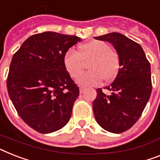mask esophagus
Returning a JSON list of instances; mask_svg holds the SVG:
<instances>
[{
	"label": "esophagus",
	"mask_w": 160,
	"mask_h": 160,
	"mask_svg": "<svg viewBox=\"0 0 160 160\" xmlns=\"http://www.w3.org/2000/svg\"><path fill=\"white\" fill-rule=\"evenodd\" d=\"M85 90V87H83V86H80V93H83Z\"/></svg>",
	"instance_id": "esophagus-1"
}]
</instances>
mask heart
Wrapping results in <instances>:
<instances>
[{
	"mask_svg": "<svg viewBox=\"0 0 160 160\" xmlns=\"http://www.w3.org/2000/svg\"><path fill=\"white\" fill-rule=\"evenodd\" d=\"M88 62L89 71L80 76L85 66L84 63ZM63 63L71 77L80 76L76 81L84 86L98 84L102 79L109 82L116 77L121 66L118 53L112 50L109 44L100 40L80 45L78 52L70 48L65 53Z\"/></svg>",
	"mask_w": 160,
	"mask_h": 160,
	"instance_id": "obj_1",
	"label": "heart"
}]
</instances>
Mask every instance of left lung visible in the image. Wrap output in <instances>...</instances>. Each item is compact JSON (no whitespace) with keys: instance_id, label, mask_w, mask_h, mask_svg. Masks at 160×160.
I'll use <instances>...</instances> for the list:
<instances>
[{"instance_id":"left-lung-1","label":"left lung","mask_w":160,"mask_h":160,"mask_svg":"<svg viewBox=\"0 0 160 160\" xmlns=\"http://www.w3.org/2000/svg\"><path fill=\"white\" fill-rule=\"evenodd\" d=\"M112 44L119 55L121 68L115 80L104 89H98L93 102V114L101 127L122 133L137 122L150 99L152 91L150 64L141 46L119 33L94 37Z\"/></svg>"}]
</instances>
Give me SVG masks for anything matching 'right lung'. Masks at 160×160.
<instances>
[{"instance_id": "1", "label": "right lung", "mask_w": 160, "mask_h": 160, "mask_svg": "<svg viewBox=\"0 0 160 160\" xmlns=\"http://www.w3.org/2000/svg\"><path fill=\"white\" fill-rule=\"evenodd\" d=\"M80 42L74 35H32L13 56L7 90L24 122L40 133L62 129L69 122L79 87L65 68V53Z\"/></svg>"}]
</instances>
